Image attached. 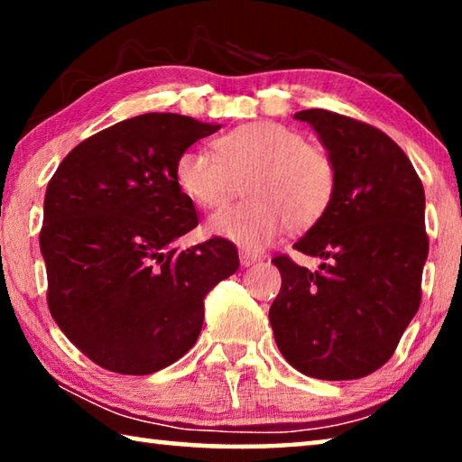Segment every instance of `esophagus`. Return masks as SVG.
<instances>
[{
    "instance_id": "34e87169",
    "label": "esophagus",
    "mask_w": 462,
    "mask_h": 462,
    "mask_svg": "<svg viewBox=\"0 0 462 462\" xmlns=\"http://www.w3.org/2000/svg\"><path fill=\"white\" fill-rule=\"evenodd\" d=\"M261 256L259 254H253V253H246V250H240V264L242 267H250V264L259 263Z\"/></svg>"
}]
</instances>
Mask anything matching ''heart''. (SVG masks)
Segmentation results:
<instances>
[{
	"instance_id": "heart-1",
	"label": "heart",
	"mask_w": 462,
	"mask_h": 462,
	"mask_svg": "<svg viewBox=\"0 0 462 462\" xmlns=\"http://www.w3.org/2000/svg\"><path fill=\"white\" fill-rule=\"evenodd\" d=\"M216 154L185 148L175 161V183L195 206L214 209L230 199L236 183L248 201L220 209L208 220L212 236L245 250H263L281 230L308 228L330 208L336 167L324 148L308 144L297 130L256 122L226 132Z\"/></svg>"
}]
</instances>
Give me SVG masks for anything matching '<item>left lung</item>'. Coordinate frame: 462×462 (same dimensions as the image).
Here are the masks:
<instances>
[{
  "label": "left lung",
  "mask_w": 462,
  "mask_h": 462,
  "mask_svg": "<svg viewBox=\"0 0 462 462\" xmlns=\"http://www.w3.org/2000/svg\"><path fill=\"white\" fill-rule=\"evenodd\" d=\"M308 122L336 167L324 216L293 248L324 263L318 271L287 256L273 263L281 291L269 310L285 361L314 379L348 381L377 371L420 308L428 259L424 187L405 152L381 130L328 109Z\"/></svg>",
  "instance_id": "8db88e82"
}]
</instances>
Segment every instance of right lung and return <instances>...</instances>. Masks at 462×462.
Listing matches in <instances>:
<instances>
[{"label":"right lung","instance_id":"1","mask_svg":"<svg viewBox=\"0 0 462 462\" xmlns=\"http://www.w3.org/2000/svg\"><path fill=\"white\" fill-rule=\"evenodd\" d=\"M220 128L179 114L136 116L75 146L46 187L49 310L107 371L151 374L179 361L201 332L206 295L238 269L224 238L173 246L198 226L175 161Z\"/></svg>","mask_w":462,"mask_h":462}]
</instances>
